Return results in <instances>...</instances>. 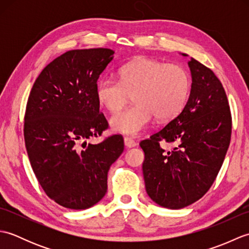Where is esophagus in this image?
Masks as SVG:
<instances>
[{"label":"esophagus","mask_w":249,"mask_h":249,"mask_svg":"<svg viewBox=\"0 0 249 249\" xmlns=\"http://www.w3.org/2000/svg\"><path fill=\"white\" fill-rule=\"evenodd\" d=\"M124 144H125L126 147H128V149H130V147H134V146L137 145L135 140L129 138V137H125V138H124Z\"/></svg>","instance_id":"1"}]
</instances>
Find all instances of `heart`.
I'll return each instance as SVG.
<instances>
[{
    "label": "heart",
    "mask_w": 249,
    "mask_h": 249,
    "mask_svg": "<svg viewBox=\"0 0 249 249\" xmlns=\"http://www.w3.org/2000/svg\"><path fill=\"white\" fill-rule=\"evenodd\" d=\"M119 73L120 80L106 76L96 84L98 103L110 112L123 108L134 95L135 104L110 120L115 133L139 135L155 116L160 121L171 120L187 103L190 77L181 65L139 57L124 64Z\"/></svg>",
    "instance_id": "obj_1"
}]
</instances>
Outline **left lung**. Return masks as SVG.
<instances>
[{
    "instance_id": "8db88e82",
    "label": "left lung",
    "mask_w": 249,
    "mask_h": 249,
    "mask_svg": "<svg viewBox=\"0 0 249 249\" xmlns=\"http://www.w3.org/2000/svg\"><path fill=\"white\" fill-rule=\"evenodd\" d=\"M188 66L192 89L182 112L140 142L146 193L155 203L171 210L203 197L217 177L231 139V112L223 84L194 57ZM160 141L177 145L165 152Z\"/></svg>"
}]
</instances>
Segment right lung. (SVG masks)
<instances>
[{
	"label": "right lung",
	"instance_id": "add662e5",
	"mask_svg": "<svg viewBox=\"0 0 249 249\" xmlns=\"http://www.w3.org/2000/svg\"><path fill=\"white\" fill-rule=\"evenodd\" d=\"M114 51L71 50L37 77L24 115V141L32 169L57 204L86 210L107 193L110 166L124 150L120 135L98 144L87 140L108 127L99 113L96 84Z\"/></svg>",
	"mask_w": 249,
	"mask_h": 249
}]
</instances>
